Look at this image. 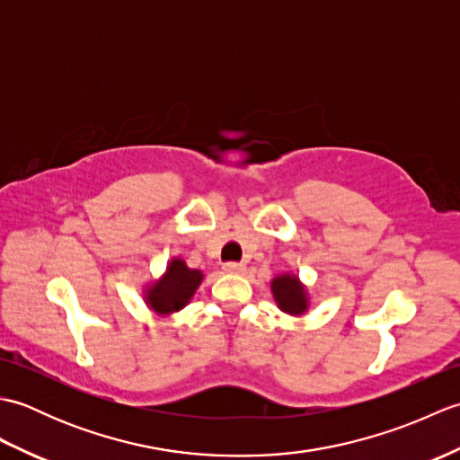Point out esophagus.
<instances>
[{
    "label": "esophagus",
    "instance_id": "esophagus-1",
    "mask_svg": "<svg viewBox=\"0 0 460 460\" xmlns=\"http://www.w3.org/2000/svg\"><path fill=\"white\" fill-rule=\"evenodd\" d=\"M223 270L229 275H241V272H245V265L243 262H227V265H223Z\"/></svg>",
    "mask_w": 460,
    "mask_h": 460
}]
</instances>
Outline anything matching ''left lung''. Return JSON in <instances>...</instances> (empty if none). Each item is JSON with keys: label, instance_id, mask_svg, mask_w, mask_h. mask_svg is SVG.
Returning a JSON list of instances; mask_svg holds the SVG:
<instances>
[{"label": "left lung", "instance_id": "1", "mask_svg": "<svg viewBox=\"0 0 460 460\" xmlns=\"http://www.w3.org/2000/svg\"><path fill=\"white\" fill-rule=\"evenodd\" d=\"M270 292L280 312L288 316H302L310 308V292L295 272H280L270 280Z\"/></svg>", "mask_w": 460, "mask_h": 460}]
</instances>
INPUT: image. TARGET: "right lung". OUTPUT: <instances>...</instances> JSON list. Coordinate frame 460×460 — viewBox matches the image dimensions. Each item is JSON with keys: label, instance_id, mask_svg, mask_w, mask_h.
<instances>
[{"label": "right lung", "instance_id": "1", "mask_svg": "<svg viewBox=\"0 0 460 460\" xmlns=\"http://www.w3.org/2000/svg\"><path fill=\"white\" fill-rule=\"evenodd\" d=\"M201 282L203 272L199 269H190L181 257H172L164 275L144 285V305L154 314L172 316L190 305Z\"/></svg>", "mask_w": 460, "mask_h": 460}]
</instances>
